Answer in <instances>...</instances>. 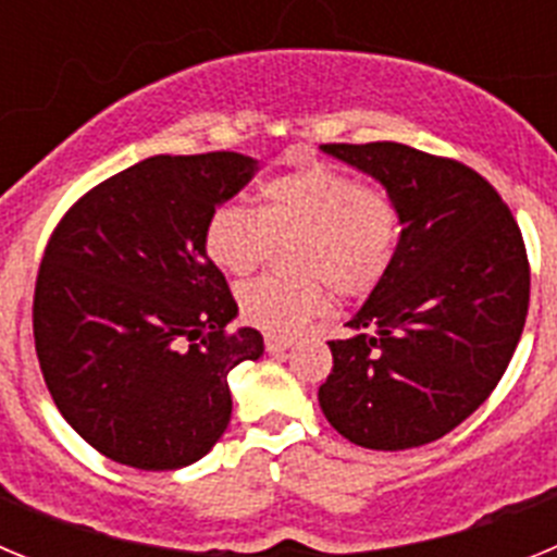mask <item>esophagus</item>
<instances>
[{
	"instance_id": "esophagus-1",
	"label": "esophagus",
	"mask_w": 557,
	"mask_h": 557,
	"mask_svg": "<svg viewBox=\"0 0 557 557\" xmlns=\"http://www.w3.org/2000/svg\"><path fill=\"white\" fill-rule=\"evenodd\" d=\"M289 346H293V337H278V334H268V337H264V348H268L270 354H282L287 351Z\"/></svg>"
}]
</instances>
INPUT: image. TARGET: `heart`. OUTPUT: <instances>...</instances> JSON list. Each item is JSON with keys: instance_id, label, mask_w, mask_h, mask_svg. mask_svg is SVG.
Listing matches in <instances>:
<instances>
[{"instance_id": "1", "label": "heart", "mask_w": 557, "mask_h": 557, "mask_svg": "<svg viewBox=\"0 0 557 557\" xmlns=\"http://www.w3.org/2000/svg\"><path fill=\"white\" fill-rule=\"evenodd\" d=\"M398 209L385 191L334 164L312 161L259 186V206L220 203L203 225V248L220 270L248 275L275 243L293 273H270L239 289V312L268 334H293L323 312L329 284L362 298L382 284L398 248Z\"/></svg>"}]
</instances>
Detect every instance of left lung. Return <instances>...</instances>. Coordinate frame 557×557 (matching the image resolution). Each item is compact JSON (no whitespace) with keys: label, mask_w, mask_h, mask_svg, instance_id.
Returning a JSON list of instances; mask_svg holds the SVG:
<instances>
[{"label":"left lung","mask_w":557,"mask_h":557,"mask_svg":"<svg viewBox=\"0 0 557 557\" xmlns=\"http://www.w3.org/2000/svg\"><path fill=\"white\" fill-rule=\"evenodd\" d=\"M368 172L398 209L393 264L329 339L318 391L329 424L376 451L424 446L462 424L499 385L530 307L516 218L480 172L398 141L323 145Z\"/></svg>","instance_id":"8db88e82"}]
</instances>
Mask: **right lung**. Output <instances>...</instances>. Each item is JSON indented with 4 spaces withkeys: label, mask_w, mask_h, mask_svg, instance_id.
I'll use <instances>...</instances> for the list:
<instances>
[{
    "label": "right lung",
    "mask_w": 557,
    "mask_h": 557,
    "mask_svg": "<svg viewBox=\"0 0 557 557\" xmlns=\"http://www.w3.org/2000/svg\"><path fill=\"white\" fill-rule=\"evenodd\" d=\"M253 172L228 150L152 156L88 189L49 236L33 295L38 366L66 424L108 460L181 469L228 426V373L264 343L228 332L236 301L203 225Z\"/></svg>",
    "instance_id": "1"
}]
</instances>
